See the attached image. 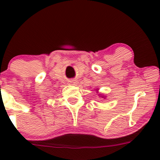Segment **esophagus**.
Segmentation results:
<instances>
[{
    "label": "esophagus",
    "instance_id": "1",
    "mask_svg": "<svg viewBox=\"0 0 160 160\" xmlns=\"http://www.w3.org/2000/svg\"><path fill=\"white\" fill-rule=\"evenodd\" d=\"M69 83H70V84H72V85H76L77 83V80H75V79H72V80H70V81H69Z\"/></svg>",
    "mask_w": 160,
    "mask_h": 160
}]
</instances>
